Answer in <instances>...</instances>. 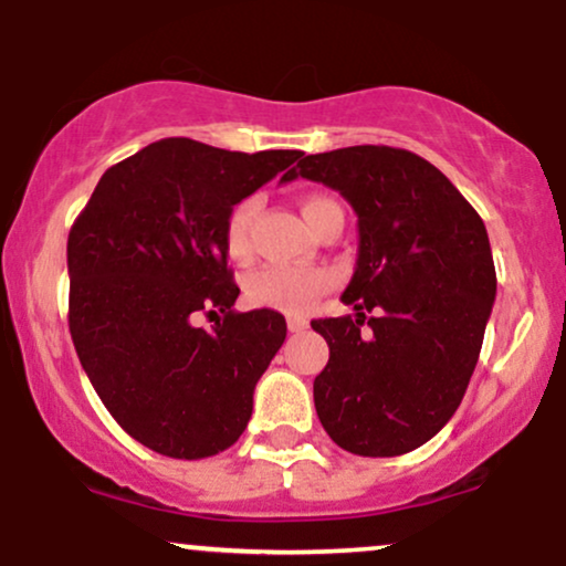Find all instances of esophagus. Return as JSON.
Returning a JSON list of instances; mask_svg holds the SVG:
<instances>
[{"label":"esophagus","instance_id":"34e87169","mask_svg":"<svg viewBox=\"0 0 566 566\" xmlns=\"http://www.w3.org/2000/svg\"><path fill=\"white\" fill-rule=\"evenodd\" d=\"M305 327H308V319H303V316H290V319H287V329H290V333H303V329Z\"/></svg>","mask_w":566,"mask_h":566}]
</instances>
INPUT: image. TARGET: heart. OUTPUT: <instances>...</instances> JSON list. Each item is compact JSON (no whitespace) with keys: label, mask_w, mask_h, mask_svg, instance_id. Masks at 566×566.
I'll return each mask as SVG.
<instances>
[{"label":"heart","mask_w":566,"mask_h":566,"mask_svg":"<svg viewBox=\"0 0 566 566\" xmlns=\"http://www.w3.org/2000/svg\"><path fill=\"white\" fill-rule=\"evenodd\" d=\"M335 201L319 193H311L303 199V216L308 226L319 218L322 210L333 207ZM258 210H261V199L247 197L231 207L229 218L223 226V244L231 261H247L250 255V237L252 223H255ZM333 276L319 269H284V265H263V269L252 271L244 282V295L252 305L261 308H276L284 314H303L314 305L316 297L329 287Z\"/></svg>","instance_id":"heart-1"}]
</instances>
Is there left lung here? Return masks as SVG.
I'll return each mask as SVG.
<instances>
[{
  "label": "left lung",
  "instance_id": "1",
  "mask_svg": "<svg viewBox=\"0 0 566 566\" xmlns=\"http://www.w3.org/2000/svg\"><path fill=\"white\" fill-rule=\"evenodd\" d=\"M297 175L340 191L359 218L340 297L356 314L311 322L329 346L316 415L337 447L361 458L418 450L460 407L482 350L497 290L484 220L405 148L308 154L290 180Z\"/></svg>",
  "mask_w": 566,
  "mask_h": 566
}]
</instances>
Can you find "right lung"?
<instances>
[{
	"instance_id": "add662e5",
	"label": "right lung",
	"mask_w": 566,
	"mask_h": 566,
	"mask_svg": "<svg viewBox=\"0 0 566 566\" xmlns=\"http://www.w3.org/2000/svg\"><path fill=\"white\" fill-rule=\"evenodd\" d=\"M295 159L151 143L103 172L71 226V340L112 418L148 450L199 460L242 437L287 324L271 308H231L239 287L223 226ZM199 313L217 324L197 328Z\"/></svg>"
}]
</instances>
